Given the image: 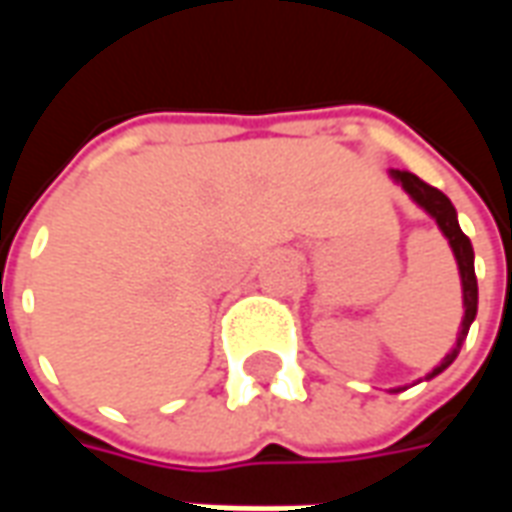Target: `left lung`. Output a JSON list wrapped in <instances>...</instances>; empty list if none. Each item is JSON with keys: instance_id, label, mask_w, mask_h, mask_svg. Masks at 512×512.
<instances>
[{"instance_id": "left-lung-1", "label": "left lung", "mask_w": 512, "mask_h": 512, "mask_svg": "<svg viewBox=\"0 0 512 512\" xmlns=\"http://www.w3.org/2000/svg\"><path fill=\"white\" fill-rule=\"evenodd\" d=\"M392 178L403 186V189L411 194V200L422 205L425 211L436 219V224L441 227V233L447 235V241H450L452 252H455V260H458V268H461V282H463V323H461V334H458V343L452 348L450 354L444 356V362L439 367H433V373L428 378L439 376L441 370H447V367L455 362V356L461 351L463 340H466V334H469V326H472L474 315H477V277H474V249L472 241L463 235V230L458 227V216H455V208H452V202L447 200V194H441L439 189H433L430 183L425 180H419L414 172H408V169H392Z\"/></svg>"}]
</instances>
